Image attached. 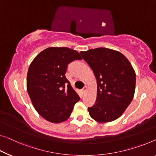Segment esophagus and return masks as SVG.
Masks as SVG:
<instances>
[{
	"label": "esophagus",
	"mask_w": 156,
	"mask_h": 156,
	"mask_svg": "<svg viewBox=\"0 0 156 156\" xmlns=\"http://www.w3.org/2000/svg\"><path fill=\"white\" fill-rule=\"evenodd\" d=\"M87 87H86V86H85V87H83V90H82V93H83V94H85V93H86V92H87Z\"/></svg>",
	"instance_id": "obj_1"
}]
</instances>
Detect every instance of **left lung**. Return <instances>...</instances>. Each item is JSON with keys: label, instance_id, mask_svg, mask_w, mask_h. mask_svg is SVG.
I'll return each instance as SVG.
<instances>
[{"label": "left lung", "instance_id": "8db88e82", "mask_svg": "<svg viewBox=\"0 0 156 156\" xmlns=\"http://www.w3.org/2000/svg\"><path fill=\"white\" fill-rule=\"evenodd\" d=\"M89 64L97 80V99L88 108L95 121H113L121 116L133 99L136 74L129 60L121 52L98 48L80 52Z\"/></svg>", "mask_w": 156, "mask_h": 156}]
</instances>
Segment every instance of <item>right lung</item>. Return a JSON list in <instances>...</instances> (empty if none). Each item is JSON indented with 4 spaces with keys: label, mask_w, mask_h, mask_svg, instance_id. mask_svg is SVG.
Here are the masks:
<instances>
[{
    "label": "right lung",
    "mask_w": 156,
    "mask_h": 156,
    "mask_svg": "<svg viewBox=\"0 0 156 156\" xmlns=\"http://www.w3.org/2000/svg\"><path fill=\"white\" fill-rule=\"evenodd\" d=\"M76 59L82 58L73 49L50 47L39 53L29 67L27 92L36 111L49 122L66 121L80 100L65 76L68 64Z\"/></svg>",
    "instance_id": "1"
}]
</instances>
